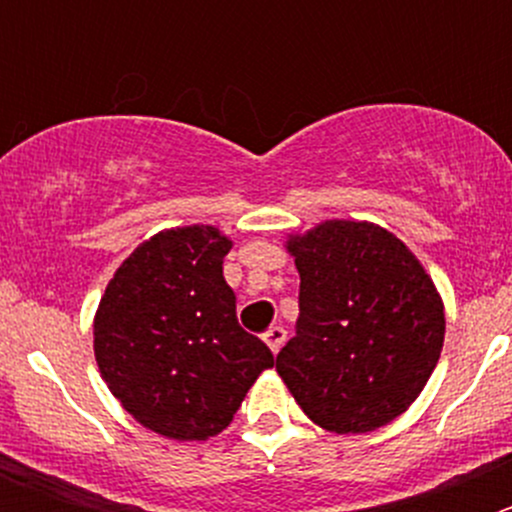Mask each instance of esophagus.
I'll use <instances>...</instances> for the list:
<instances>
[{"label":"esophagus","mask_w":512,"mask_h":512,"mask_svg":"<svg viewBox=\"0 0 512 512\" xmlns=\"http://www.w3.org/2000/svg\"><path fill=\"white\" fill-rule=\"evenodd\" d=\"M264 341L274 354H279V348H282L284 341H287V330H284L282 325H271V328L264 333Z\"/></svg>","instance_id":"34e87169"}]
</instances>
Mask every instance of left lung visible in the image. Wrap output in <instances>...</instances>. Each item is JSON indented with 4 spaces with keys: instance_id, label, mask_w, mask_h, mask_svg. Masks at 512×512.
I'll use <instances>...</instances> for the list:
<instances>
[{
    "instance_id": "8db88e82",
    "label": "left lung",
    "mask_w": 512,
    "mask_h": 512,
    "mask_svg": "<svg viewBox=\"0 0 512 512\" xmlns=\"http://www.w3.org/2000/svg\"><path fill=\"white\" fill-rule=\"evenodd\" d=\"M300 271L295 338L277 372L302 413L333 433L392 423L431 379L446 318L433 279L405 243L366 220L289 235Z\"/></svg>"
}]
</instances>
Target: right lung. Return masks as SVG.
<instances>
[{"label":"right lung","instance_id":"right-lung-1","mask_svg":"<svg viewBox=\"0 0 512 512\" xmlns=\"http://www.w3.org/2000/svg\"><path fill=\"white\" fill-rule=\"evenodd\" d=\"M230 248L212 225L161 230L122 261L99 300V374L122 408L158 436H217L274 366L269 346L235 318L223 277Z\"/></svg>","mask_w":512,"mask_h":512}]
</instances>
